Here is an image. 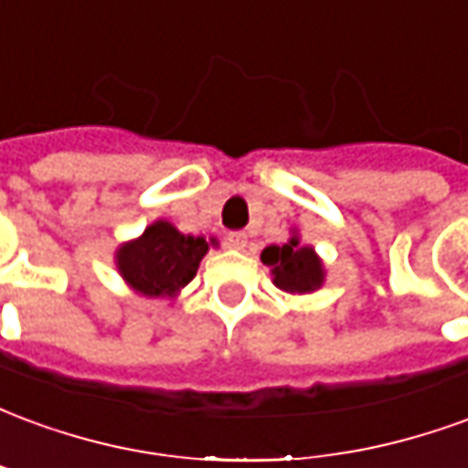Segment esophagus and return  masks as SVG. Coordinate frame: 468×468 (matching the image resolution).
<instances>
[{
    "instance_id": "1",
    "label": "esophagus",
    "mask_w": 468,
    "mask_h": 468,
    "mask_svg": "<svg viewBox=\"0 0 468 468\" xmlns=\"http://www.w3.org/2000/svg\"><path fill=\"white\" fill-rule=\"evenodd\" d=\"M225 240H228V245L235 248V250H243L245 245H248V235H245L243 230H233V233H228Z\"/></svg>"
}]
</instances>
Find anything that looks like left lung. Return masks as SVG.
<instances>
[{
	"instance_id": "1",
	"label": "left lung",
	"mask_w": 468,
	"mask_h": 468,
	"mask_svg": "<svg viewBox=\"0 0 468 468\" xmlns=\"http://www.w3.org/2000/svg\"><path fill=\"white\" fill-rule=\"evenodd\" d=\"M261 261L271 268L273 283L285 293H314L324 285L325 271L321 258L311 245H301L298 235L285 245H268Z\"/></svg>"
}]
</instances>
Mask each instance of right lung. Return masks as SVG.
Returning <instances> with one entry per match:
<instances>
[{"instance_id": "right-lung-1", "label": "right lung", "mask_w": 468, "mask_h": 468, "mask_svg": "<svg viewBox=\"0 0 468 468\" xmlns=\"http://www.w3.org/2000/svg\"><path fill=\"white\" fill-rule=\"evenodd\" d=\"M210 245H218V240L183 235L173 223L154 220L140 238L117 248V271L134 293L175 298L193 281Z\"/></svg>"}]
</instances>
